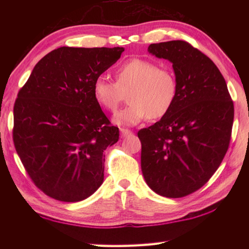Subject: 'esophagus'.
Wrapping results in <instances>:
<instances>
[{
    "label": "esophagus",
    "instance_id": "esophagus-1",
    "mask_svg": "<svg viewBox=\"0 0 249 249\" xmlns=\"http://www.w3.org/2000/svg\"><path fill=\"white\" fill-rule=\"evenodd\" d=\"M120 131H121L122 137H126V136H128V135L131 134V131L129 129H125V128H121Z\"/></svg>",
    "mask_w": 249,
    "mask_h": 249
}]
</instances>
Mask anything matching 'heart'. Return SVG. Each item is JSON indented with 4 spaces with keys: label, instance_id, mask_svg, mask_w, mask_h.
<instances>
[{
    "label": "heart",
    "instance_id": "b5f03b06",
    "mask_svg": "<svg viewBox=\"0 0 249 249\" xmlns=\"http://www.w3.org/2000/svg\"><path fill=\"white\" fill-rule=\"evenodd\" d=\"M116 82L99 76L93 83V95L105 110L115 111L128 92L129 105L116 112L113 123L133 126L143 120L161 119L173 107L178 84L173 73L156 63L131 59L116 68Z\"/></svg>",
    "mask_w": 249,
    "mask_h": 249
}]
</instances>
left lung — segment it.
Wrapping results in <instances>:
<instances>
[{
    "instance_id": "1",
    "label": "left lung",
    "mask_w": 249,
    "mask_h": 249,
    "mask_svg": "<svg viewBox=\"0 0 249 249\" xmlns=\"http://www.w3.org/2000/svg\"><path fill=\"white\" fill-rule=\"evenodd\" d=\"M147 51L172 63L178 95L163 118L138 131L141 170L156 194L181 198L202 187L223 161L233 103L217 66L186 41L151 44Z\"/></svg>"
}]
</instances>
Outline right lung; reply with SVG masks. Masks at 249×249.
I'll return each mask as SVG.
<instances>
[{"label": "right lung", "instance_id": "add662e5", "mask_svg": "<svg viewBox=\"0 0 249 249\" xmlns=\"http://www.w3.org/2000/svg\"><path fill=\"white\" fill-rule=\"evenodd\" d=\"M61 47L45 55L18 93L14 143L32 181L59 201L78 202L104 182V151L119 140L93 95L95 79L123 53Z\"/></svg>", "mask_w": 249, "mask_h": 249}]
</instances>
